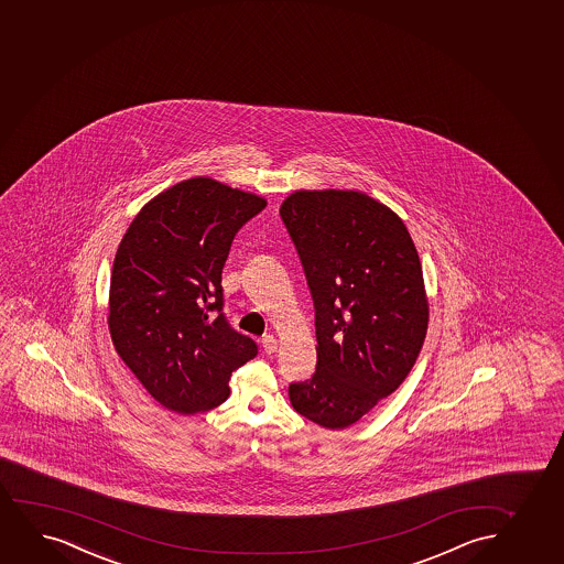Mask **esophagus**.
Returning <instances> with one entry per match:
<instances>
[{"instance_id":"obj_1","label":"esophagus","mask_w":564,"mask_h":564,"mask_svg":"<svg viewBox=\"0 0 564 564\" xmlns=\"http://www.w3.org/2000/svg\"><path fill=\"white\" fill-rule=\"evenodd\" d=\"M260 344H262V349H264L265 354L268 355L275 354V351H278V340L273 338L272 334H268V336H264Z\"/></svg>"}]
</instances>
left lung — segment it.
<instances>
[{
  "mask_svg": "<svg viewBox=\"0 0 564 564\" xmlns=\"http://www.w3.org/2000/svg\"><path fill=\"white\" fill-rule=\"evenodd\" d=\"M279 215L315 306L317 370L291 383L294 411L344 430L391 395L424 346L430 304L411 234L359 189H296Z\"/></svg>",
  "mask_w": 564,
  "mask_h": 564,
  "instance_id": "1",
  "label": "left lung"
}]
</instances>
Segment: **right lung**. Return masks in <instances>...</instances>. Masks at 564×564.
<instances>
[{"label": "right lung", "mask_w": 564, "mask_h": 564, "mask_svg": "<svg viewBox=\"0 0 564 564\" xmlns=\"http://www.w3.org/2000/svg\"><path fill=\"white\" fill-rule=\"evenodd\" d=\"M264 197L195 176L134 216L111 268L108 328L121 361L176 414L230 395V376L257 355L223 313V268L239 228Z\"/></svg>", "instance_id": "right-lung-1"}]
</instances>
